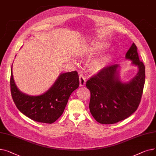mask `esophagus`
<instances>
[{
	"mask_svg": "<svg viewBox=\"0 0 156 156\" xmlns=\"http://www.w3.org/2000/svg\"><path fill=\"white\" fill-rule=\"evenodd\" d=\"M79 79H80V86L81 87H84L86 83V79L85 77L82 75H80L79 76Z\"/></svg>",
	"mask_w": 156,
	"mask_h": 156,
	"instance_id": "34e87169",
	"label": "esophagus"
}]
</instances>
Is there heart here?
Here are the masks:
<instances>
[{
  "mask_svg": "<svg viewBox=\"0 0 156 156\" xmlns=\"http://www.w3.org/2000/svg\"><path fill=\"white\" fill-rule=\"evenodd\" d=\"M105 44L96 42L91 44L90 46L87 47L85 49L81 52V57H89L95 54H99L106 47ZM109 59V55L105 54L101 57L100 58L96 59L92 64L91 69L94 71H98L101 69Z\"/></svg>",
  "mask_w": 156,
  "mask_h": 156,
  "instance_id": "obj_1",
  "label": "heart"
}]
</instances>
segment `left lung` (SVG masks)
<instances>
[{"instance_id": "obj_1", "label": "left lung", "mask_w": 156, "mask_h": 156, "mask_svg": "<svg viewBox=\"0 0 156 156\" xmlns=\"http://www.w3.org/2000/svg\"><path fill=\"white\" fill-rule=\"evenodd\" d=\"M139 71L129 82L119 80V66H105L90 78L86 87L90 91L89 108L94 119L101 124H114L124 120L136 111L140 103L145 79V68L139 59L137 47L133 43L126 54Z\"/></svg>"}]
</instances>
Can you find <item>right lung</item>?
<instances>
[{"label": "right lung", "instance_id": "add662e5", "mask_svg": "<svg viewBox=\"0 0 156 156\" xmlns=\"http://www.w3.org/2000/svg\"><path fill=\"white\" fill-rule=\"evenodd\" d=\"M80 85L76 71L63 73L48 90L39 96L21 93L13 79L12 67L10 86L13 101L23 114L37 122L51 124L62 115L71 93Z\"/></svg>", "mask_w": 156, "mask_h": 156}]
</instances>
